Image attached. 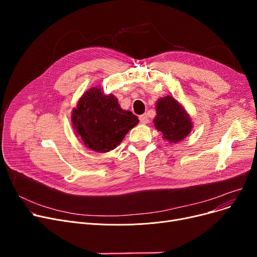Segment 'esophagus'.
I'll use <instances>...</instances> for the list:
<instances>
[{
    "instance_id": "34e87169",
    "label": "esophagus",
    "mask_w": 257,
    "mask_h": 257,
    "mask_svg": "<svg viewBox=\"0 0 257 257\" xmlns=\"http://www.w3.org/2000/svg\"><path fill=\"white\" fill-rule=\"evenodd\" d=\"M140 120H141V123L144 124V125L149 123V117H148V114H146V113H145V114H142V115L140 116Z\"/></svg>"
}]
</instances>
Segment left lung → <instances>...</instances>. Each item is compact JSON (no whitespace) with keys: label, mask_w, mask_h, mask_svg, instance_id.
<instances>
[{"label":"left lung","mask_w":257,"mask_h":257,"mask_svg":"<svg viewBox=\"0 0 257 257\" xmlns=\"http://www.w3.org/2000/svg\"><path fill=\"white\" fill-rule=\"evenodd\" d=\"M155 128L163 139L172 144L183 141L193 129V121L185 108L172 96L160 98L156 102Z\"/></svg>","instance_id":"left-lung-1"}]
</instances>
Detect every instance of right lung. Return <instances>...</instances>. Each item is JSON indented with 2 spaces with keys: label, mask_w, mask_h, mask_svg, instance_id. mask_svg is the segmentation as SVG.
I'll list each match as a JSON object with an SVG mask.
<instances>
[{
  "label": "right lung",
  "mask_w": 257,
  "mask_h": 257,
  "mask_svg": "<svg viewBox=\"0 0 257 257\" xmlns=\"http://www.w3.org/2000/svg\"><path fill=\"white\" fill-rule=\"evenodd\" d=\"M76 136L94 152H109L139 124V117L121 109L113 94L104 93L100 86L86 90L72 110Z\"/></svg>",
  "instance_id": "add662e5"
}]
</instances>
